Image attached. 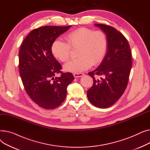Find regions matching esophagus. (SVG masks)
Listing matches in <instances>:
<instances>
[{"instance_id":"obj_1","label":"esophagus","mask_w":150,"mask_h":150,"mask_svg":"<svg viewBox=\"0 0 150 150\" xmlns=\"http://www.w3.org/2000/svg\"><path fill=\"white\" fill-rule=\"evenodd\" d=\"M83 75H84V74H82V73H78V74L75 73V74H74V77H75V78L81 77V76H82Z\"/></svg>"}]
</instances>
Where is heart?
<instances>
[{
  "label": "heart",
  "mask_w": 150,
  "mask_h": 150,
  "mask_svg": "<svg viewBox=\"0 0 150 150\" xmlns=\"http://www.w3.org/2000/svg\"><path fill=\"white\" fill-rule=\"evenodd\" d=\"M65 39L66 42L54 41L52 45V53L55 58L65 62L70 59L72 49H78V58L64 65V69L68 72H82L91 65H98L105 57L108 39L103 31L79 28L67 34Z\"/></svg>",
  "instance_id": "heart-1"
}]
</instances>
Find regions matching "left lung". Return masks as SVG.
Listing matches in <instances>:
<instances>
[{
	"label": "left lung",
	"instance_id": "obj_1",
	"mask_svg": "<svg viewBox=\"0 0 150 150\" xmlns=\"http://www.w3.org/2000/svg\"><path fill=\"white\" fill-rule=\"evenodd\" d=\"M106 33L108 50L104 59L96 70L88 73L93 83L88 91L91 103L100 108L112 106L127 87L132 66L129 44L123 35L115 28L101 23L95 24ZM101 76L97 80V76Z\"/></svg>",
	"mask_w": 150,
	"mask_h": 150
}]
</instances>
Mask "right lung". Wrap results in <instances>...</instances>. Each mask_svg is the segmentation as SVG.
<instances>
[{
	"instance_id": "obj_1",
	"label": "right lung",
	"mask_w": 150,
	"mask_h": 150,
	"mask_svg": "<svg viewBox=\"0 0 150 150\" xmlns=\"http://www.w3.org/2000/svg\"><path fill=\"white\" fill-rule=\"evenodd\" d=\"M71 27L46 25L33 30L23 40L19 52L21 80L29 97L39 107L54 109L64 101L67 86L74 80L52 53V45ZM60 73L59 77H55Z\"/></svg>"
}]
</instances>
